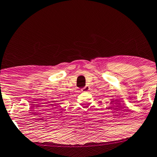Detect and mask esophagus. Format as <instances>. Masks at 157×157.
Here are the masks:
<instances>
[{"mask_svg": "<svg viewBox=\"0 0 157 157\" xmlns=\"http://www.w3.org/2000/svg\"><path fill=\"white\" fill-rule=\"evenodd\" d=\"M89 89H90V87L88 86H86L84 87V88H82L81 90L83 91V92H88V91L89 90Z\"/></svg>", "mask_w": 157, "mask_h": 157, "instance_id": "obj_1", "label": "esophagus"}]
</instances>
